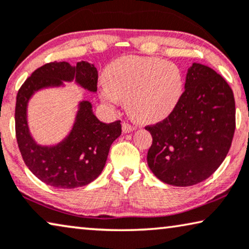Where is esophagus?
<instances>
[{"mask_svg":"<svg viewBox=\"0 0 249 249\" xmlns=\"http://www.w3.org/2000/svg\"><path fill=\"white\" fill-rule=\"evenodd\" d=\"M133 130H135V128H133L131 124H127V122H124V124H122V131H124V133H129Z\"/></svg>","mask_w":249,"mask_h":249,"instance_id":"34e87169","label":"esophagus"}]
</instances>
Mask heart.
<instances>
[{
  "mask_svg": "<svg viewBox=\"0 0 249 249\" xmlns=\"http://www.w3.org/2000/svg\"><path fill=\"white\" fill-rule=\"evenodd\" d=\"M103 80L104 102L114 106L125 100L129 113L142 122L169 116L184 93L181 68L157 57H121L107 67Z\"/></svg>",
  "mask_w": 249,
  "mask_h": 249,
  "instance_id": "obj_1",
  "label": "heart"
}]
</instances>
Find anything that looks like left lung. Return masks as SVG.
Segmentation results:
<instances>
[{"label":"left lung","instance_id":"1","mask_svg":"<svg viewBox=\"0 0 249 249\" xmlns=\"http://www.w3.org/2000/svg\"><path fill=\"white\" fill-rule=\"evenodd\" d=\"M178 107L160 124L146 127L153 137L147 163L158 179L174 186L204 181L220 166L235 132L233 93L220 75L193 63Z\"/></svg>","mask_w":249,"mask_h":249}]
</instances>
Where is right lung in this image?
Here are the masks:
<instances>
[{
	"label": "right lung",
	"mask_w": 249,
	"mask_h": 249,
	"mask_svg": "<svg viewBox=\"0 0 249 249\" xmlns=\"http://www.w3.org/2000/svg\"><path fill=\"white\" fill-rule=\"evenodd\" d=\"M65 82L96 93L98 71L94 65L53 62L36 70L17 95L16 133L24 163L32 174L57 189H76L94 181L106 166L112 142L121 135L120 121L101 122L92 103L80 101L73 124L65 138L53 145H42L32 136L28 106L36 93L46 89H64Z\"/></svg>",
	"instance_id": "right-lung-1"
}]
</instances>
